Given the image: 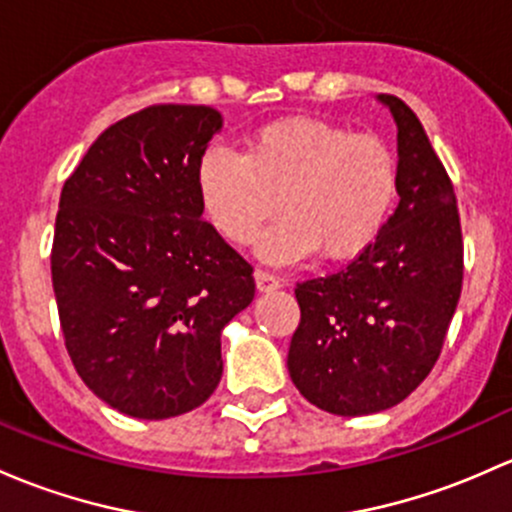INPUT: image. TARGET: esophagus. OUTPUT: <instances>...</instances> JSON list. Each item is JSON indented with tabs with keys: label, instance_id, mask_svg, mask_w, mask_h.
Listing matches in <instances>:
<instances>
[{
	"label": "esophagus",
	"instance_id": "34e87169",
	"mask_svg": "<svg viewBox=\"0 0 512 512\" xmlns=\"http://www.w3.org/2000/svg\"><path fill=\"white\" fill-rule=\"evenodd\" d=\"M255 284H257V292H274V289L282 287L277 274L265 272V270H257L255 272Z\"/></svg>",
	"mask_w": 512,
	"mask_h": 512
}]
</instances>
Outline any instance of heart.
<instances>
[{
	"instance_id": "obj_1",
	"label": "heart",
	"mask_w": 512,
	"mask_h": 512,
	"mask_svg": "<svg viewBox=\"0 0 512 512\" xmlns=\"http://www.w3.org/2000/svg\"><path fill=\"white\" fill-rule=\"evenodd\" d=\"M397 157L378 134L319 117H284L257 127L245 154L211 147L198 161L196 191L211 228L230 245L284 267L319 255L353 260L383 233L397 201ZM280 203H276V198Z\"/></svg>"
}]
</instances>
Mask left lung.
<instances>
[{
  "mask_svg": "<svg viewBox=\"0 0 512 512\" xmlns=\"http://www.w3.org/2000/svg\"><path fill=\"white\" fill-rule=\"evenodd\" d=\"M397 125L395 213L346 270L297 284L292 383L319 410L395 407L429 375L461 297L464 245L454 186L417 115L378 95Z\"/></svg>",
  "mask_w": 512,
  "mask_h": 512,
  "instance_id": "obj_1",
  "label": "left lung"
}]
</instances>
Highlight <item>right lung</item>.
Returning <instances> with one entry per match:
<instances>
[{
    "label": "right lung",
    "instance_id": "1",
    "mask_svg": "<svg viewBox=\"0 0 512 512\" xmlns=\"http://www.w3.org/2000/svg\"><path fill=\"white\" fill-rule=\"evenodd\" d=\"M223 115L152 105L107 127L61 191L51 277L68 355L112 410L169 419L223 375L252 267L203 220L198 161Z\"/></svg>",
    "mask_w": 512,
    "mask_h": 512
}]
</instances>
